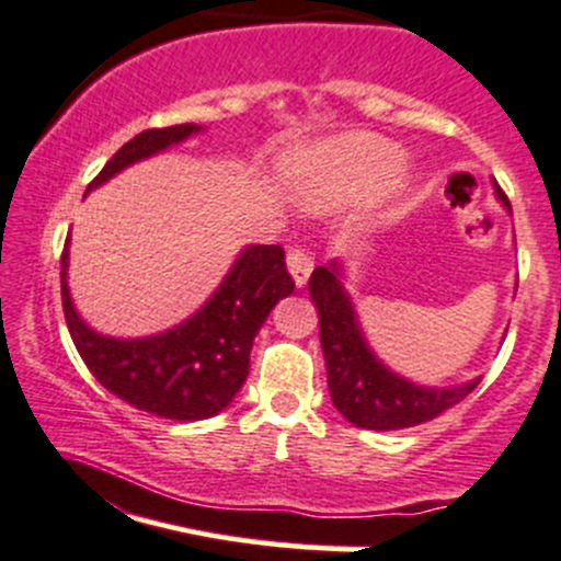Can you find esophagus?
Listing matches in <instances>:
<instances>
[{
    "label": "esophagus",
    "instance_id": "esophagus-1",
    "mask_svg": "<svg viewBox=\"0 0 561 561\" xmlns=\"http://www.w3.org/2000/svg\"><path fill=\"white\" fill-rule=\"evenodd\" d=\"M286 264H288V273H291L294 283H297V288H305L310 273H313V256H310L305 248H291L286 256Z\"/></svg>",
    "mask_w": 561,
    "mask_h": 561
}]
</instances>
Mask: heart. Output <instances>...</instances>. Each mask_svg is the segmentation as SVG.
<instances>
[{
    "instance_id": "heart-1",
    "label": "heart",
    "mask_w": 561,
    "mask_h": 561,
    "mask_svg": "<svg viewBox=\"0 0 561 561\" xmlns=\"http://www.w3.org/2000/svg\"><path fill=\"white\" fill-rule=\"evenodd\" d=\"M402 148L378 135H348L297 151L280 164V181L308 210L345 205L373 194L369 221H386L413 188V175L401 170Z\"/></svg>"
}]
</instances>
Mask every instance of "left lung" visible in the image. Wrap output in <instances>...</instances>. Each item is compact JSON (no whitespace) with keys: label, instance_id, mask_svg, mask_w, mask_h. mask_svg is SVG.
I'll return each mask as SVG.
<instances>
[{"label":"left lung","instance_id":"obj_1","mask_svg":"<svg viewBox=\"0 0 561 561\" xmlns=\"http://www.w3.org/2000/svg\"><path fill=\"white\" fill-rule=\"evenodd\" d=\"M494 196L511 213V202L496 183ZM343 280V262L332 259L327 267H316L308 283L310 297L319 308L329 394L343 419L362 430H408L454 408L481 383V378H472L459 386H424L383 365L369 348Z\"/></svg>","mask_w":561,"mask_h":561}]
</instances>
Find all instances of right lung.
Returning <instances> with one entry per match:
<instances>
[{"instance_id": "right-lung-1", "label": "right lung", "mask_w": 561, "mask_h": 561, "mask_svg": "<svg viewBox=\"0 0 561 561\" xmlns=\"http://www.w3.org/2000/svg\"><path fill=\"white\" fill-rule=\"evenodd\" d=\"M199 131L196 124L140 131L102 167L89 192ZM67 267L69 240L61 253V305L80 359L115 397L172 421L210 419L234 400L251 367L253 337L270 310L294 291L283 248L248 245L194 316L159 334L126 340L100 334L80 319L69 297Z\"/></svg>"}]
</instances>
